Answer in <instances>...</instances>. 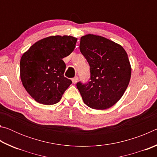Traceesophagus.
Wrapping results in <instances>:
<instances>
[{
    "mask_svg": "<svg viewBox=\"0 0 157 157\" xmlns=\"http://www.w3.org/2000/svg\"><path fill=\"white\" fill-rule=\"evenodd\" d=\"M78 76H75V77H74L73 78H72V82H73V84H76L77 82H78Z\"/></svg>",
    "mask_w": 157,
    "mask_h": 157,
    "instance_id": "1",
    "label": "esophagus"
}]
</instances>
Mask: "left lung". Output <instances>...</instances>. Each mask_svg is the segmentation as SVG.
<instances>
[{"label":"left lung","mask_w":157,"mask_h":157,"mask_svg":"<svg viewBox=\"0 0 157 157\" xmlns=\"http://www.w3.org/2000/svg\"><path fill=\"white\" fill-rule=\"evenodd\" d=\"M79 50L91 73L87 83H77L84 102L94 109L112 107L123 95L131 78L126 51L109 39L91 34L81 37Z\"/></svg>","instance_id":"obj_1"}]
</instances>
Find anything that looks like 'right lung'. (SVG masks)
Returning a JSON list of instances; mask_svg holds the SVG:
<instances>
[{
    "mask_svg": "<svg viewBox=\"0 0 157 157\" xmlns=\"http://www.w3.org/2000/svg\"><path fill=\"white\" fill-rule=\"evenodd\" d=\"M77 40L72 36H50L36 42L23 53L20 61L21 79L37 102L56 104L72 84L63 76L66 64L62 59L73 51Z\"/></svg>",
    "mask_w": 157,
    "mask_h": 157,
    "instance_id": "obj_1",
    "label": "right lung"
}]
</instances>
